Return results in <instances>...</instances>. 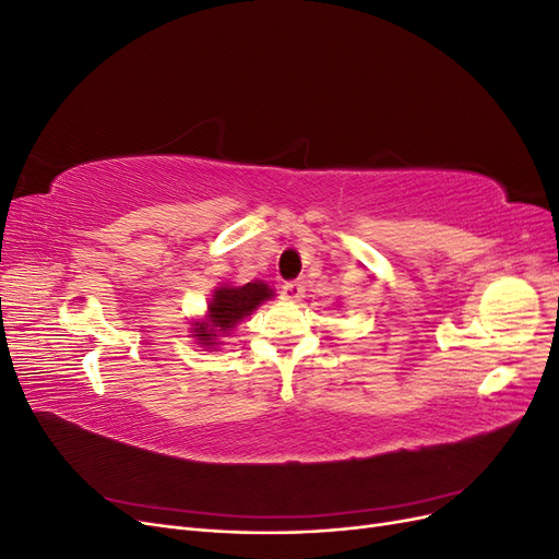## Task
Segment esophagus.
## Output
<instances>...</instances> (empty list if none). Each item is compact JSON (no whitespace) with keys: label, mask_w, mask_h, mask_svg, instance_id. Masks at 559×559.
I'll return each mask as SVG.
<instances>
[{"label":"esophagus","mask_w":559,"mask_h":559,"mask_svg":"<svg viewBox=\"0 0 559 559\" xmlns=\"http://www.w3.org/2000/svg\"><path fill=\"white\" fill-rule=\"evenodd\" d=\"M302 284L300 282H286L284 286H282V298L284 300H289V302H298V300H302Z\"/></svg>","instance_id":"esophagus-1"}]
</instances>
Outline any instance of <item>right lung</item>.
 <instances>
[{"label":"right lung","instance_id":"obj_1","mask_svg":"<svg viewBox=\"0 0 559 559\" xmlns=\"http://www.w3.org/2000/svg\"><path fill=\"white\" fill-rule=\"evenodd\" d=\"M275 298V292L263 280H253L247 284H218L207 300V310L202 317L191 321V337L198 347L214 352L222 343V337L249 317L265 300Z\"/></svg>","mask_w":559,"mask_h":559}]
</instances>
